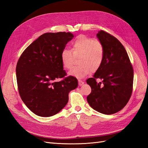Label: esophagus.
Here are the masks:
<instances>
[{
	"instance_id": "34e87169",
	"label": "esophagus",
	"mask_w": 148,
	"mask_h": 148,
	"mask_svg": "<svg viewBox=\"0 0 148 148\" xmlns=\"http://www.w3.org/2000/svg\"><path fill=\"white\" fill-rule=\"evenodd\" d=\"M84 83V82H83V81H82V80H78V84H79V86H82V85Z\"/></svg>"
}]
</instances>
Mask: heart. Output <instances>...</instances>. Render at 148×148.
<instances>
[{"mask_svg":"<svg viewBox=\"0 0 148 148\" xmlns=\"http://www.w3.org/2000/svg\"><path fill=\"white\" fill-rule=\"evenodd\" d=\"M71 51L67 49L62 50L60 54L62 64L65 69H70L73 65L75 57L79 56L78 66L71 69L69 75L83 78L99 69L103 62L104 49L98 40H94L84 35H79L71 42Z\"/></svg>","mask_w":148,"mask_h":148,"instance_id":"obj_1","label":"heart"}]
</instances>
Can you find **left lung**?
Wrapping results in <instances>:
<instances>
[{"label":"left lung","instance_id":"left-lung-1","mask_svg":"<svg viewBox=\"0 0 148 148\" xmlns=\"http://www.w3.org/2000/svg\"><path fill=\"white\" fill-rule=\"evenodd\" d=\"M96 36L104 47V56L100 68L86 80L91 88L87 101L94 110L110 115L122 110L130 98L133 69L126 50L117 38L102 30ZM97 78L102 82L97 83Z\"/></svg>","mask_w":148,"mask_h":148}]
</instances>
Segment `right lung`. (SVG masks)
I'll return each mask as SVG.
<instances>
[{"label":"right lung","mask_w":148,"mask_h":148,"mask_svg":"<svg viewBox=\"0 0 148 148\" xmlns=\"http://www.w3.org/2000/svg\"><path fill=\"white\" fill-rule=\"evenodd\" d=\"M74 37L70 32L42 34L26 48L17 62L16 75L22 101L34 114L47 117L59 113L69 101L77 79L66 75L60 54Z\"/></svg>","instance_id":"obj_1"}]
</instances>
